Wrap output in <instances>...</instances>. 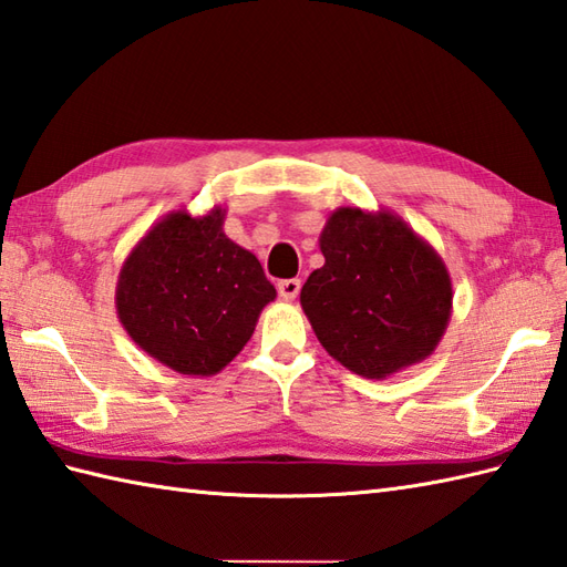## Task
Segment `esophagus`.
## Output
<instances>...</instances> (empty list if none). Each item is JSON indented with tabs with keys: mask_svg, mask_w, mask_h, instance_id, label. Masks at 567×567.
Masks as SVG:
<instances>
[{
	"mask_svg": "<svg viewBox=\"0 0 567 567\" xmlns=\"http://www.w3.org/2000/svg\"><path fill=\"white\" fill-rule=\"evenodd\" d=\"M300 291V279H284L279 281V296L286 300V303H291V300H296Z\"/></svg>",
	"mask_w": 567,
	"mask_h": 567,
	"instance_id": "obj_1",
	"label": "esophagus"
}]
</instances>
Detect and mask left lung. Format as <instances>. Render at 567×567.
Returning a JSON list of instances; mask_svg holds the SVG:
<instances>
[{"mask_svg":"<svg viewBox=\"0 0 567 567\" xmlns=\"http://www.w3.org/2000/svg\"><path fill=\"white\" fill-rule=\"evenodd\" d=\"M320 251L300 306L327 354L373 381L432 357L454 291L424 237L393 210L342 206L324 223Z\"/></svg>","mask_w":567,"mask_h":567,"instance_id":"8db88e82","label":"left lung"}]
</instances>
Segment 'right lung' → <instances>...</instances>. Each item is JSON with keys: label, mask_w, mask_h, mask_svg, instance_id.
Here are the masks:
<instances>
[{"label": "right lung", "mask_w": 567, "mask_h": 567, "mask_svg": "<svg viewBox=\"0 0 567 567\" xmlns=\"http://www.w3.org/2000/svg\"><path fill=\"white\" fill-rule=\"evenodd\" d=\"M225 208L172 210L125 257L116 284L123 330L184 375H216L240 354L276 298L259 259L223 233Z\"/></svg>", "instance_id": "add662e5"}]
</instances>
